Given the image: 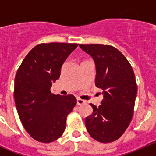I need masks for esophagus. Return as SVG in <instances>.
<instances>
[{
  "label": "esophagus",
  "mask_w": 156,
  "mask_h": 156,
  "mask_svg": "<svg viewBox=\"0 0 156 156\" xmlns=\"http://www.w3.org/2000/svg\"><path fill=\"white\" fill-rule=\"evenodd\" d=\"M85 102H86V101H85L84 100H82V99L80 98H77L76 100V104L78 105H81L84 104Z\"/></svg>",
  "instance_id": "obj_1"
}]
</instances>
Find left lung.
Masks as SVG:
<instances>
[{
	"label": "left lung",
	"mask_w": 156,
	"mask_h": 156,
	"mask_svg": "<svg viewBox=\"0 0 156 156\" xmlns=\"http://www.w3.org/2000/svg\"><path fill=\"white\" fill-rule=\"evenodd\" d=\"M93 58L95 86L101 88L100 105L90 104L93 112L85 118L89 134L98 141L109 143L124 133L132 119L137 87L131 66L125 56L110 45L80 44Z\"/></svg>",
	"instance_id": "8db88e82"
}]
</instances>
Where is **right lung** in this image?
<instances>
[{
  "mask_svg": "<svg viewBox=\"0 0 156 156\" xmlns=\"http://www.w3.org/2000/svg\"><path fill=\"white\" fill-rule=\"evenodd\" d=\"M77 44L49 43L34 47L23 59L15 78L14 98L18 114L30 135L50 143L62 135L67 115L73 109V95L51 92L60 77L62 66Z\"/></svg>",
  "mask_w": 156,
  "mask_h": 156,
  "instance_id": "obj_1",
  "label": "right lung"
}]
</instances>
